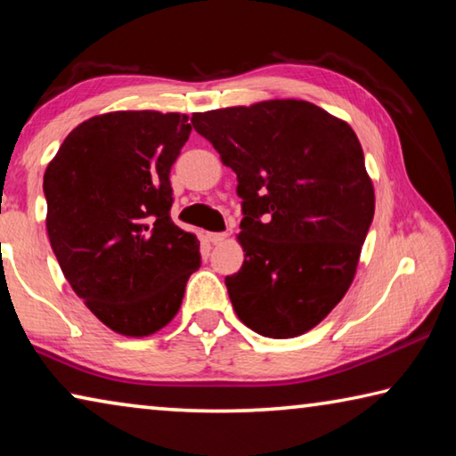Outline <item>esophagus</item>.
<instances>
[{
  "label": "esophagus",
  "instance_id": "obj_1",
  "mask_svg": "<svg viewBox=\"0 0 456 456\" xmlns=\"http://www.w3.org/2000/svg\"><path fill=\"white\" fill-rule=\"evenodd\" d=\"M207 239H209V241H211L213 245H219V243L225 241L227 233H225V231H223V233H209V235H207Z\"/></svg>",
  "mask_w": 456,
  "mask_h": 456
}]
</instances>
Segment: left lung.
<instances>
[{
    "instance_id": "1",
    "label": "left lung",
    "mask_w": 456,
    "mask_h": 456,
    "mask_svg": "<svg viewBox=\"0 0 456 456\" xmlns=\"http://www.w3.org/2000/svg\"><path fill=\"white\" fill-rule=\"evenodd\" d=\"M192 128L237 175L245 261L225 285L247 328L293 338L334 310L374 219L358 136L305 100L197 112Z\"/></svg>"
}]
</instances>
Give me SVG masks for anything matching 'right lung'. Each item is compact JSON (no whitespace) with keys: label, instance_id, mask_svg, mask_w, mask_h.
Wrapping results in <instances>:
<instances>
[{"label":"right lung","instance_id":"1","mask_svg":"<svg viewBox=\"0 0 456 456\" xmlns=\"http://www.w3.org/2000/svg\"><path fill=\"white\" fill-rule=\"evenodd\" d=\"M189 117L110 112L76 126L44 175L48 237L76 296L114 331L149 336L179 312L199 241L171 219Z\"/></svg>","mask_w":456,"mask_h":456}]
</instances>
